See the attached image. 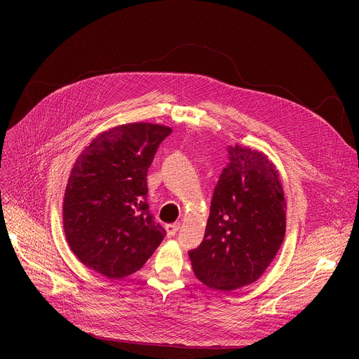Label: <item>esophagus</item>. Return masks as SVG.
<instances>
[{"instance_id":"34e87169","label":"esophagus","mask_w":359,"mask_h":359,"mask_svg":"<svg viewBox=\"0 0 359 359\" xmlns=\"http://www.w3.org/2000/svg\"><path fill=\"white\" fill-rule=\"evenodd\" d=\"M179 229H180V224H179V222L167 224V225H165V233H167L168 237H172V236H175V234L179 231Z\"/></svg>"}]
</instances>
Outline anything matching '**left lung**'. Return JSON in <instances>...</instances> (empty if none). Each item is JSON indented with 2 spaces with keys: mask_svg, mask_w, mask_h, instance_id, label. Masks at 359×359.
Here are the masks:
<instances>
[{
  "mask_svg": "<svg viewBox=\"0 0 359 359\" xmlns=\"http://www.w3.org/2000/svg\"><path fill=\"white\" fill-rule=\"evenodd\" d=\"M211 201L205 236L189 252L196 278L217 291L253 284L268 269L285 237L287 202L269 157L244 145L229 147Z\"/></svg>",
  "mask_w": 359,
  "mask_h": 359,
  "instance_id": "left-lung-1",
  "label": "left lung"
}]
</instances>
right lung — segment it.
I'll return each mask as SVG.
<instances>
[{
	"instance_id": "add662e5",
	"label": "right lung",
	"mask_w": 359,
	"mask_h": 359,
	"mask_svg": "<svg viewBox=\"0 0 359 359\" xmlns=\"http://www.w3.org/2000/svg\"><path fill=\"white\" fill-rule=\"evenodd\" d=\"M172 128L132 122L93 138L71 168L62 221L72 253L109 279L140 271L165 231L148 210L147 173Z\"/></svg>"
}]
</instances>
